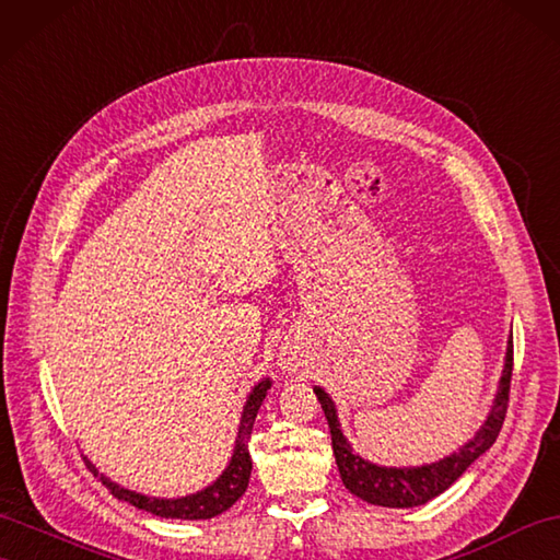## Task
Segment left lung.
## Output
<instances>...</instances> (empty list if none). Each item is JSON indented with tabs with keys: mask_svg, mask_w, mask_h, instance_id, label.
Wrapping results in <instances>:
<instances>
[{
	"mask_svg": "<svg viewBox=\"0 0 560 560\" xmlns=\"http://www.w3.org/2000/svg\"><path fill=\"white\" fill-rule=\"evenodd\" d=\"M511 375H513V339H509L506 365H503L499 394L494 399L492 411H489V418L485 420L482 430L477 432L475 440H470L454 456H446L444 460L432 463V466H422V468H380L375 463H368L361 456L353 454L345 440L342 430H339L337 413L330 397H327L320 387L313 389L323 406L327 425H330L332 452H335L339 477H342L345 487L351 494L373 503V506H387V509H413V506H420V503H428L434 497H440L444 489L452 487L458 477L470 468V463L475 458H480L487 448L497 442L503 418H506V411H509Z\"/></svg>",
	"mask_w": 560,
	"mask_h": 560,
	"instance_id": "1",
	"label": "left lung"
}]
</instances>
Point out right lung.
<instances>
[{
  "label": "right lung",
  "mask_w": 560,
  "mask_h": 560,
  "mask_svg": "<svg viewBox=\"0 0 560 560\" xmlns=\"http://www.w3.org/2000/svg\"><path fill=\"white\" fill-rule=\"evenodd\" d=\"M270 389V380H261L249 394L247 406H244V413L240 420V434H237V444H235V454L225 472L218 477V480L203 489V492H197L192 497H183V499H152L144 494H135L130 489H122L116 482L108 480V477L100 475L97 468L88 460V468L94 472V477H100V482L112 492L116 499L132 503L135 509H142L152 515L161 517H177V521H207V517H215L225 513L233 503L247 492L249 485V475H252V456H249V440H252V430H254V420L258 408H261L266 392Z\"/></svg>",
  "instance_id": "add662e5"
}]
</instances>
